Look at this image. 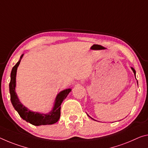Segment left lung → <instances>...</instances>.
Instances as JSON below:
<instances>
[{"instance_id":"1","label":"left lung","mask_w":148,"mask_h":148,"mask_svg":"<svg viewBox=\"0 0 148 148\" xmlns=\"http://www.w3.org/2000/svg\"><path fill=\"white\" fill-rule=\"evenodd\" d=\"M131 69L132 70V71H133V72H134V76H135V77H136V71H135V70L132 67H131ZM137 83H138V81H137ZM88 116H89V115H88ZM90 118H91V117H90ZM91 119H92V118H91ZM93 120H94V119H93Z\"/></svg>"}]
</instances>
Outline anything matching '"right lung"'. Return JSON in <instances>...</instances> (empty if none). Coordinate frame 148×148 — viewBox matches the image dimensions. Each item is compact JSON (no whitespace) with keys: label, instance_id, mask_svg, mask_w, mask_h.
Segmentation results:
<instances>
[{"label":"right lung","instance_id":"add662e5","mask_svg":"<svg viewBox=\"0 0 148 148\" xmlns=\"http://www.w3.org/2000/svg\"><path fill=\"white\" fill-rule=\"evenodd\" d=\"M23 56V54L21 55L19 61L16 63L11 71L10 82L9 84V89H10V100L12 104L14 107L16 111L20 114L21 118L33 125L40 126L55 124L59 120L60 116V105H61L63 100L65 99V98L67 97L69 93L71 91V89H66V90L61 91L58 93L57 97H56L53 109L48 113L41 114L37 112H33L30 111L27 108L23 106V105H22V103L20 101L15 90L17 69L20 64Z\"/></svg>","mask_w":148,"mask_h":148}]
</instances>
